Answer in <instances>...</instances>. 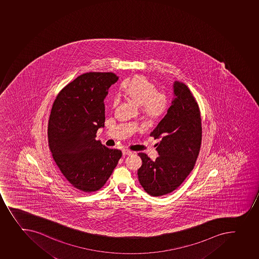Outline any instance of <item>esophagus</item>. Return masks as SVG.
I'll list each match as a JSON object with an SVG mask.
<instances>
[{
    "label": "esophagus",
    "instance_id": "esophagus-1",
    "mask_svg": "<svg viewBox=\"0 0 259 259\" xmlns=\"http://www.w3.org/2000/svg\"><path fill=\"white\" fill-rule=\"evenodd\" d=\"M122 152H123V155H131V154H133L132 153V151H128L127 149H123Z\"/></svg>",
    "mask_w": 259,
    "mask_h": 259
}]
</instances>
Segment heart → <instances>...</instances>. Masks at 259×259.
<instances>
[{
	"label": "heart",
	"instance_id": "1",
	"mask_svg": "<svg viewBox=\"0 0 259 259\" xmlns=\"http://www.w3.org/2000/svg\"><path fill=\"white\" fill-rule=\"evenodd\" d=\"M120 92L135 104L141 107L143 113L152 119L161 118L168 108L167 96L158 93L156 85L141 75H137L122 84ZM118 100L115 98L113 105L116 106Z\"/></svg>",
	"mask_w": 259,
	"mask_h": 259
}]
</instances>
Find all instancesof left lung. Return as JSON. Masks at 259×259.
Returning a JSON list of instances; mask_svg holds the SVG:
<instances>
[{"instance_id": "8db88e82", "label": "left lung", "mask_w": 259, "mask_h": 259, "mask_svg": "<svg viewBox=\"0 0 259 259\" xmlns=\"http://www.w3.org/2000/svg\"><path fill=\"white\" fill-rule=\"evenodd\" d=\"M174 98L166 115L151 136L159 139V156L152 161L139 153L140 184L151 196L170 194L178 189L194 169L202 141L200 111L194 96L184 83L175 80Z\"/></svg>"}]
</instances>
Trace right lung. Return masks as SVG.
I'll return each instance as SVG.
<instances>
[{
    "instance_id": "obj_1",
    "label": "right lung",
    "mask_w": 259,
    "mask_h": 259,
    "mask_svg": "<svg viewBox=\"0 0 259 259\" xmlns=\"http://www.w3.org/2000/svg\"><path fill=\"white\" fill-rule=\"evenodd\" d=\"M118 80L114 73H85L59 93L49 120L48 138L53 158L75 189H100L115 168L122 152L96 141L104 127V99Z\"/></svg>"
}]
</instances>
